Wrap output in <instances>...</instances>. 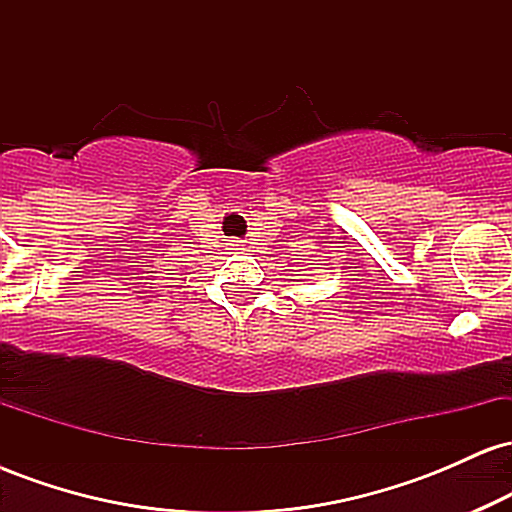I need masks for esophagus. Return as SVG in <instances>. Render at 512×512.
Instances as JSON below:
<instances>
[{
    "instance_id": "1",
    "label": "esophagus",
    "mask_w": 512,
    "mask_h": 512,
    "mask_svg": "<svg viewBox=\"0 0 512 512\" xmlns=\"http://www.w3.org/2000/svg\"><path fill=\"white\" fill-rule=\"evenodd\" d=\"M233 250H243V245H240V240H233Z\"/></svg>"
}]
</instances>
